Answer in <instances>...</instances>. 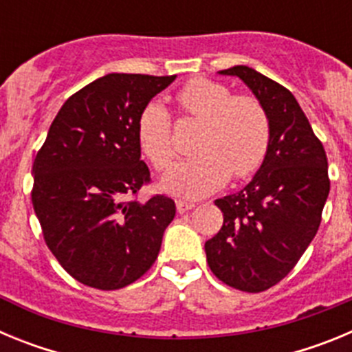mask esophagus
Listing matches in <instances>:
<instances>
[{
	"mask_svg": "<svg viewBox=\"0 0 352 352\" xmlns=\"http://www.w3.org/2000/svg\"><path fill=\"white\" fill-rule=\"evenodd\" d=\"M195 204L194 203H188V201H176V210H178V213H186V211L194 210Z\"/></svg>",
	"mask_w": 352,
	"mask_h": 352,
	"instance_id": "1",
	"label": "esophagus"
}]
</instances>
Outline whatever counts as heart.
Listing matches in <instances>:
<instances>
[{"instance_id": "obj_1", "label": "heart", "mask_w": 352, "mask_h": 352, "mask_svg": "<svg viewBox=\"0 0 352 352\" xmlns=\"http://www.w3.org/2000/svg\"><path fill=\"white\" fill-rule=\"evenodd\" d=\"M183 113L203 121L195 138L197 155L179 164L164 178L170 194L197 199L229 179L245 178L263 164L270 146V120L254 96H232L219 82L194 79L178 93ZM138 142L157 170H167L174 162L170 114L162 102L144 105L138 118Z\"/></svg>"}]
</instances>
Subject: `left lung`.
I'll return each instance as SVG.
<instances>
[{
    "label": "left lung",
    "instance_id": "obj_1",
    "mask_svg": "<svg viewBox=\"0 0 352 352\" xmlns=\"http://www.w3.org/2000/svg\"><path fill=\"white\" fill-rule=\"evenodd\" d=\"M243 80L270 120L259 170L238 194L217 199L223 226L204 243L213 275L245 292L270 289L316 236L329 194L328 158L289 89L245 65L220 70Z\"/></svg>",
    "mask_w": 352,
    "mask_h": 352
}]
</instances>
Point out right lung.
Here are the masks:
<instances>
[{
  "mask_svg": "<svg viewBox=\"0 0 352 352\" xmlns=\"http://www.w3.org/2000/svg\"><path fill=\"white\" fill-rule=\"evenodd\" d=\"M176 76L107 74L72 95L33 164L43 239L80 284L114 291L141 278L173 222V199L129 201L149 182L138 118Z\"/></svg>",
  "mask_w": 352,
  "mask_h": 352,
  "instance_id": "right-lung-1",
  "label": "right lung"
}]
</instances>
